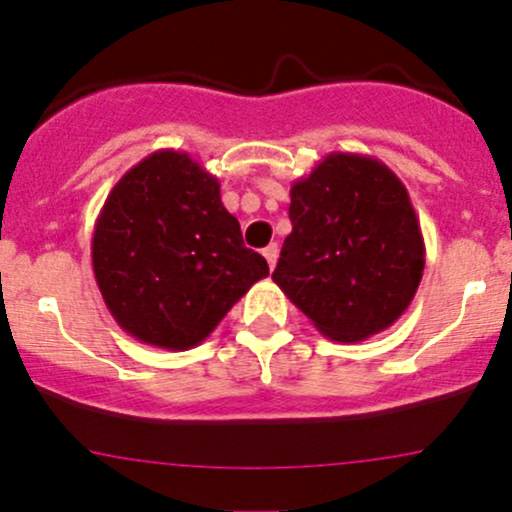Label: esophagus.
Segmentation results:
<instances>
[{"mask_svg": "<svg viewBox=\"0 0 512 512\" xmlns=\"http://www.w3.org/2000/svg\"><path fill=\"white\" fill-rule=\"evenodd\" d=\"M262 255H265V260H267V265H270V270H275L277 257H280V247H277V242H272V245H267L265 250H262Z\"/></svg>", "mask_w": 512, "mask_h": 512, "instance_id": "esophagus-1", "label": "esophagus"}]
</instances>
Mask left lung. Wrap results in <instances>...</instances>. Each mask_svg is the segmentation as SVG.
Instances as JSON below:
<instances>
[{
  "mask_svg": "<svg viewBox=\"0 0 512 512\" xmlns=\"http://www.w3.org/2000/svg\"><path fill=\"white\" fill-rule=\"evenodd\" d=\"M272 280L319 334L354 344L409 309L426 265L409 190L381 160L334 151L289 188Z\"/></svg>",
  "mask_w": 512,
  "mask_h": 512,
  "instance_id": "obj_1",
  "label": "left lung"
}]
</instances>
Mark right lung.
Segmentation results:
<instances>
[{"instance_id":"right-lung-1","label":"right lung","mask_w":512,"mask_h":512,"mask_svg":"<svg viewBox=\"0 0 512 512\" xmlns=\"http://www.w3.org/2000/svg\"><path fill=\"white\" fill-rule=\"evenodd\" d=\"M94 277L108 312L143 344L185 352L257 280L265 257L247 250L220 183L188 153L156 151L123 173L91 237Z\"/></svg>"}]
</instances>
